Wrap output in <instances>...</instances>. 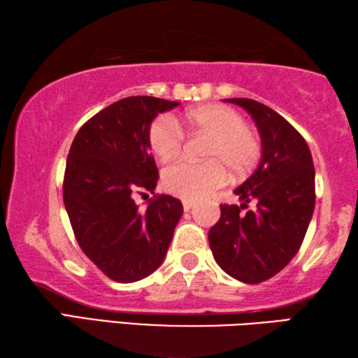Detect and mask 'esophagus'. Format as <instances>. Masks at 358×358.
Listing matches in <instances>:
<instances>
[{"label": "esophagus", "mask_w": 358, "mask_h": 358, "mask_svg": "<svg viewBox=\"0 0 358 358\" xmlns=\"http://www.w3.org/2000/svg\"><path fill=\"white\" fill-rule=\"evenodd\" d=\"M192 207H194V202H192V201H187V199H185V201H183V208H185V211H189Z\"/></svg>", "instance_id": "1"}]
</instances>
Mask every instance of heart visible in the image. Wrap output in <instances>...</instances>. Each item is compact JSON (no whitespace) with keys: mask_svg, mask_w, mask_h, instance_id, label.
I'll list each match as a JSON object with an SVG mask.
<instances>
[{"mask_svg":"<svg viewBox=\"0 0 358 358\" xmlns=\"http://www.w3.org/2000/svg\"><path fill=\"white\" fill-rule=\"evenodd\" d=\"M181 126L191 134L210 136L203 155L208 161L180 159L162 172V186L175 196L196 201L227 183V169L245 175L257 164L262 145L241 115L227 106L203 104L183 113L178 124L172 118H156L148 128V145L161 162L173 159L185 142Z\"/></svg>","mask_w":358,"mask_h":358,"instance_id":"obj_1","label":"heart"}]
</instances>
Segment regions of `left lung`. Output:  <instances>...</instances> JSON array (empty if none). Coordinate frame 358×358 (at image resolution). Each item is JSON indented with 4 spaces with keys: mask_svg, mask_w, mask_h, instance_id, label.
Masks as SVG:
<instances>
[{
    "mask_svg": "<svg viewBox=\"0 0 358 358\" xmlns=\"http://www.w3.org/2000/svg\"><path fill=\"white\" fill-rule=\"evenodd\" d=\"M227 102L256 121L262 159L235 189L243 203L220 205L221 217L208 241L227 275L259 284L280 273L300 250L316 203L314 164L305 138L273 108L248 98ZM251 201L257 205L252 210L247 208Z\"/></svg>",
    "mask_w": 358,
    "mask_h": 358,
    "instance_id": "8db88e82",
    "label": "left lung"
}]
</instances>
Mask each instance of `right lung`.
Returning <instances> with one entry per match:
<instances>
[{
    "label": "right lung",
    "mask_w": 358,
    "mask_h": 358,
    "mask_svg": "<svg viewBox=\"0 0 358 358\" xmlns=\"http://www.w3.org/2000/svg\"><path fill=\"white\" fill-rule=\"evenodd\" d=\"M178 102L129 96L90 118L72 141L63 201L76 240L107 278L134 282L162 264L183 205L155 196L141 210L136 194L153 192L159 178L148 128Z\"/></svg>",
    "instance_id": "obj_1"
}]
</instances>
